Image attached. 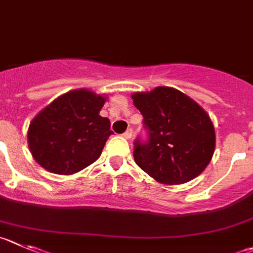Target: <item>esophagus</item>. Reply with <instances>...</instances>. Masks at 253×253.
Wrapping results in <instances>:
<instances>
[{
  "label": "esophagus",
  "instance_id": "obj_1",
  "mask_svg": "<svg viewBox=\"0 0 253 253\" xmlns=\"http://www.w3.org/2000/svg\"><path fill=\"white\" fill-rule=\"evenodd\" d=\"M132 134H133V132H132L131 128H128L126 132H125L124 134H122V136H124L125 138H127V140H128V138L132 137Z\"/></svg>",
  "mask_w": 253,
  "mask_h": 253
}]
</instances>
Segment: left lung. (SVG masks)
I'll return each instance as SVG.
<instances>
[{
    "label": "left lung",
    "mask_w": 253,
    "mask_h": 253,
    "mask_svg": "<svg viewBox=\"0 0 253 253\" xmlns=\"http://www.w3.org/2000/svg\"><path fill=\"white\" fill-rule=\"evenodd\" d=\"M143 116L147 140H134V162L165 185H180L201 173L214 151L210 116L188 96L171 87L132 94Z\"/></svg>",
    "instance_id": "8db88e82"
}]
</instances>
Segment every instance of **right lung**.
<instances>
[{
	"label": "right lung",
	"instance_id": "obj_1",
	"mask_svg": "<svg viewBox=\"0 0 253 253\" xmlns=\"http://www.w3.org/2000/svg\"><path fill=\"white\" fill-rule=\"evenodd\" d=\"M105 98L88 89L67 92L32 120L28 146L34 159L52 173L71 174L93 164L113 133L101 117Z\"/></svg>",
	"mask_w": 253,
	"mask_h": 253
}]
</instances>
